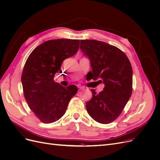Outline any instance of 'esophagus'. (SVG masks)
Wrapping results in <instances>:
<instances>
[{
    "instance_id": "1",
    "label": "esophagus",
    "mask_w": 160,
    "mask_h": 160,
    "mask_svg": "<svg viewBox=\"0 0 160 160\" xmlns=\"http://www.w3.org/2000/svg\"><path fill=\"white\" fill-rule=\"evenodd\" d=\"M77 87H78V88H79V89H83V87H82L81 85H78V86H77Z\"/></svg>"
}]
</instances>
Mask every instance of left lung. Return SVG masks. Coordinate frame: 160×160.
Instances as JSON below:
<instances>
[{
    "label": "left lung",
    "mask_w": 160,
    "mask_h": 160,
    "mask_svg": "<svg viewBox=\"0 0 160 160\" xmlns=\"http://www.w3.org/2000/svg\"><path fill=\"white\" fill-rule=\"evenodd\" d=\"M80 49L90 61V80L99 79L105 85L99 93L91 90L87 111L96 122L109 123L119 117L132 95V65L123 52L103 41L81 40Z\"/></svg>",
    "instance_id": "1"
}]
</instances>
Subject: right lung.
Instances as JSON below:
<instances>
[{
	"instance_id": "add662e5",
	"label": "right lung",
	"mask_w": 160,
	"mask_h": 160,
	"mask_svg": "<svg viewBox=\"0 0 160 160\" xmlns=\"http://www.w3.org/2000/svg\"><path fill=\"white\" fill-rule=\"evenodd\" d=\"M79 40L59 38L47 41L34 49L25 62L21 77L28 107L45 123L59 120L78 89L63 87L54 81L62 61L79 49Z\"/></svg>"
}]
</instances>
